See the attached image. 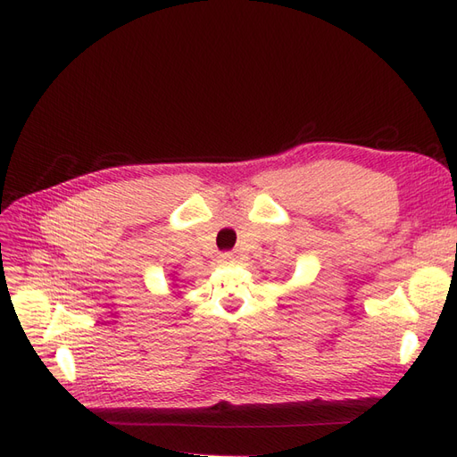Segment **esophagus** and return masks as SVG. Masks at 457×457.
Returning a JSON list of instances; mask_svg holds the SVG:
<instances>
[{
    "instance_id": "obj_1",
    "label": "esophagus",
    "mask_w": 457,
    "mask_h": 457,
    "mask_svg": "<svg viewBox=\"0 0 457 457\" xmlns=\"http://www.w3.org/2000/svg\"><path fill=\"white\" fill-rule=\"evenodd\" d=\"M219 261L220 262H230V261H234V257H232V253H220Z\"/></svg>"
}]
</instances>
